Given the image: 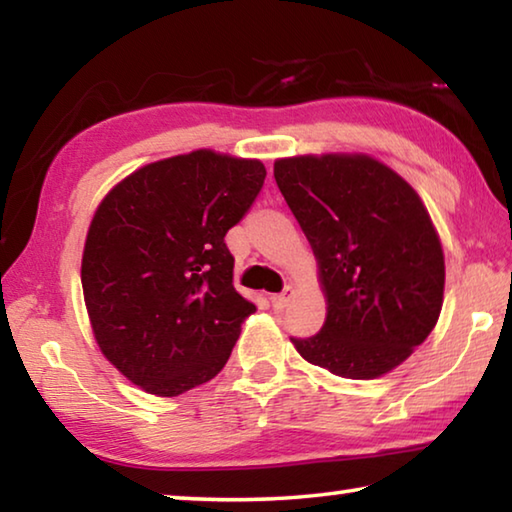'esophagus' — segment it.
I'll list each match as a JSON object with an SVG mask.
<instances>
[{
    "instance_id": "1",
    "label": "esophagus",
    "mask_w": 512,
    "mask_h": 512,
    "mask_svg": "<svg viewBox=\"0 0 512 512\" xmlns=\"http://www.w3.org/2000/svg\"><path fill=\"white\" fill-rule=\"evenodd\" d=\"M291 298H293V289L287 287L282 293H275V296H271V302H273L275 309H287Z\"/></svg>"
}]
</instances>
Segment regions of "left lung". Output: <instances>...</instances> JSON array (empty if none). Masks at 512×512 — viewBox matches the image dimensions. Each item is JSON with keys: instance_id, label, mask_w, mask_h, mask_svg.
Instances as JSON below:
<instances>
[{"instance_id": "obj_1", "label": "left lung", "mask_w": 512, "mask_h": 512, "mask_svg": "<svg viewBox=\"0 0 512 512\" xmlns=\"http://www.w3.org/2000/svg\"><path fill=\"white\" fill-rule=\"evenodd\" d=\"M273 176L318 259L327 298L320 332L291 343L332 375H386L443 309L445 257L427 207L370 155L284 158Z\"/></svg>"}]
</instances>
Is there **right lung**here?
<instances>
[{"label":"right lung","mask_w":512,"mask_h":512,"mask_svg":"<svg viewBox=\"0 0 512 512\" xmlns=\"http://www.w3.org/2000/svg\"><path fill=\"white\" fill-rule=\"evenodd\" d=\"M264 178L259 160L201 149L137 169L94 212L81 264L94 339L146 393L192 391L230 359L257 307L232 284L225 235Z\"/></svg>","instance_id":"1"}]
</instances>
